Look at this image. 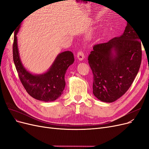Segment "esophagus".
<instances>
[{
	"label": "esophagus",
	"mask_w": 149,
	"mask_h": 149,
	"mask_svg": "<svg viewBox=\"0 0 149 149\" xmlns=\"http://www.w3.org/2000/svg\"><path fill=\"white\" fill-rule=\"evenodd\" d=\"M76 56H77L78 59L79 60H80V61L83 60L84 59V57H85L84 54L83 52H82V51H79V52L77 53V55H76Z\"/></svg>",
	"instance_id": "34e87169"
}]
</instances>
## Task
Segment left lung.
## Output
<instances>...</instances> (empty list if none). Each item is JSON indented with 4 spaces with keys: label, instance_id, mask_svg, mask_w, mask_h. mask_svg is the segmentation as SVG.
Instances as JSON below:
<instances>
[{
    "label": "left lung",
    "instance_id": "8db88e82",
    "mask_svg": "<svg viewBox=\"0 0 149 149\" xmlns=\"http://www.w3.org/2000/svg\"><path fill=\"white\" fill-rule=\"evenodd\" d=\"M141 40L127 24L120 37L94 45L88 63L93 74V94L98 100L112 102L127 92L141 64Z\"/></svg>",
    "mask_w": 149,
    "mask_h": 149
}]
</instances>
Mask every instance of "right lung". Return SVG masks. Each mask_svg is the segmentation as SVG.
Returning <instances> with one entry per match:
<instances>
[{"label":"right lung","instance_id":"right-lung-1","mask_svg":"<svg viewBox=\"0 0 149 149\" xmlns=\"http://www.w3.org/2000/svg\"><path fill=\"white\" fill-rule=\"evenodd\" d=\"M20 26H18L14 33L13 59L20 81L26 91L36 100L45 102L55 101L63 94L65 87V75L66 70L74 63L73 53L66 51L59 54L53 65L45 74H30L22 65L18 51L16 35Z\"/></svg>","mask_w":149,"mask_h":149}]
</instances>
